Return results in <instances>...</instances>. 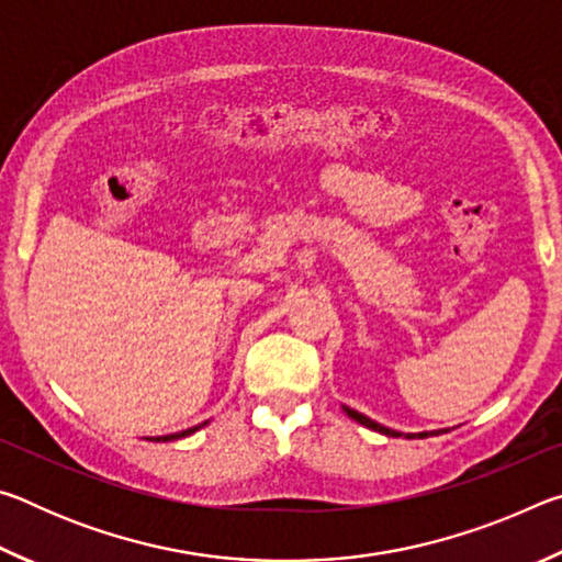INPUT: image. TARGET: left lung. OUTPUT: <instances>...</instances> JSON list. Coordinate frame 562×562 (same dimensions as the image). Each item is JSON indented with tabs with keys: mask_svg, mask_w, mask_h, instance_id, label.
<instances>
[{
	"mask_svg": "<svg viewBox=\"0 0 562 562\" xmlns=\"http://www.w3.org/2000/svg\"><path fill=\"white\" fill-rule=\"evenodd\" d=\"M345 412L355 418V422H359V424H364L367 429H374V431H379V434H386V436H402L398 431H394V429H386V426H382V424H376V422H372V418L369 416H364V414H359V412H355V408H349V406H345ZM434 434H439V431H422V434H408V439H414V436H418V439H426V436H434Z\"/></svg>",
	"mask_w": 562,
	"mask_h": 562,
	"instance_id": "obj_1",
	"label": "left lung"
}]
</instances>
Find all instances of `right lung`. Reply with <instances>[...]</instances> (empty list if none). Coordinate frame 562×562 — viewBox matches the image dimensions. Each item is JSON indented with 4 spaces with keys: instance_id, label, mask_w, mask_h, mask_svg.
Masks as SVG:
<instances>
[{
    "instance_id": "add662e5",
    "label": "right lung",
    "mask_w": 562,
    "mask_h": 562,
    "mask_svg": "<svg viewBox=\"0 0 562 562\" xmlns=\"http://www.w3.org/2000/svg\"><path fill=\"white\" fill-rule=\"evenodd\" d=\"M203 426V424H201ZM201 426H193V429H186V431H180V434H170V436H158L156 441H173V439H183V436H188V434H193V431H198L201 429Z\"/></svg>"
}]
</instances>
